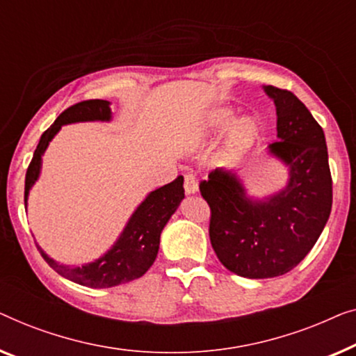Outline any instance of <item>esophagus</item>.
I'll list each match as a JSON object with an SVG mask.
<instances>
[{
    "mask_svg": "<svg viewBox=\"0 0 356 356\" xmlns=\"http://www.w3.org/2000/svg\"><path fill=\"white\" fill-rule=\"evenodd\" d=\"M185 193L187 195H193V193H197L198 192V182H197V179H195L192 174H187V176H185Z\"/></svg>",
    "mask_w": 356,
    "mask_h": 356,
    "instance_id": "esophagus-1",
    "label": "esophagus"
}]
</instances>
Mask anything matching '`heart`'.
<instances>
[{"label": "heart", "mask_w": 356, "mask_h": 356, "mask_svg": "<svg viewBox=\"0 0 356 356\" xmlns=\"http://www.w3.org/2000/svg\"><path fill=\"white\" fill-rule=\"evenodd\" d=\"M235 114L237 113L234 108L216 104L204 111L193 127V132L200 140L216 138L229 128L224 143V154L232 163L242 161L254 148L261 135V126L257 118L242 116L235 119Z\"/></svg>", "instance_id": "1"}]
</instances>
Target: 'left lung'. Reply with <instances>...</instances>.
I'll use <instances>...</instances> for the list:
<instances>
[{"label": "left lung", "instance_id": "obj_1", "mask_svg": "<svg viewBox=\"0 0 356 356\" xmlns=\"http://www.w3.org/2000/svg\"><path fill=\"white\" fill-rule=\"evenodd\" d=\"M276 104L277 142L268 154L287 168L282 188L264 198L247 193L237 174L218 168L200 184L211 208L209 238L219 261L248 279L277 277L309 253L332 208L326 137L289 90L263 87Z\"/></svg>", "mask_w": 356, "mask_h": 356}]
</instances>
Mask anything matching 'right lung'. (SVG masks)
Returning a JSON list of instances; mask_svg holds the SVG:
<instances>
[{"instance_id": "1", "label": "right lung", "mask_w": 356, "mask_h": 356, "mask_svg": "<svg viewBox=\"0 0 356 356\" xmlns=\"http://www.w3.org/2000/svg\"><path fill=\"white\" fill-rule=\"evenodd\" d=\"M111 119V103L106 102V99L80 102L59 114L56 121L51 124V127L43 132L38 147L33 153L32 161L29 164L26 174V193H24L26 208L30 188L37 182L40 171H42V156L47 152L49 142L61 130V127L66 126V124L76 122H109ZM184 197L182 176L172 180L171 184H166L149 192L147 198L132 213V216L129 218L126 227H124L113 247L98 259L82 264V266L59 264L53 258H49L38 245L37 247L44 258V261L59 276L72 280L76 284L85 285V287L108 289L119 284L130 282V280L142 277L154 263L159 250V238H161L163 229L172 214L177 211Z\"/></svg>"}]
</instances>
